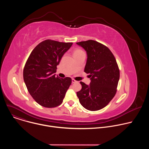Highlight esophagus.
<instances>
[{"mask_svg": "<svg viewBox=\"0 0 149 149\" xmlns=\"http://www.w3.org/2000/svg\"><path fill=\"white\" fill-rule=\"evenodd\" d=\"M77 82V81H75L74 79H72V83H75V82Z\"/></svg>", "mask_w": 149, "mask_h": 149, "instance_id": "1", "label": "esophagus"}]
</instances>
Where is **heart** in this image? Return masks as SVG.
<instances>
[{
    "label": "heart",
    "mask_w": 149,
    "mask_h": 149,
    "mask_svg": "<svg viewBox=\"0 0 149 149\" xmlns=\"http://www.w3.org/2000/svg\"><path fill=\"white\" fill-rule=\"evenodd\" d=\"M84 52L81 49H75L74 52H73V54H74V55H78L79 54H81Z\"/></svg>",
    "instance_id": "obj_1"
}]
</instances>
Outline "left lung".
<instances>
[{"label":"left lung","mask_w":149,"mask_h":149,"mask_svg":"<svg viewBox=\"0 0 149 149\" xmlns=\"http://www.w3.org/2000/svg\"><path fill=\"white\" fill-rule=\"evenodd\" d=\"M87 52L84 72L89 74V86L80 82L82 88L77 93L80 104L90 111L105 107L115 96L120 78L116 59L108 47L94 40L77 42Z\"/></svg>","instance_id":"8db88e82"}]
</instances>
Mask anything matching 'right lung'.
<instances>
[{"label":"right lung","instance_id":"1","mask_svg":"<svg viewBox=\"0 0 149 149\" xmlns=\"http://www.w3.org/2000/svg\"><path fill=\"white\" fill-rule=\"evenodd\" d=\"M72 45V42L45 40L33 49L26 62L23 75L26 88L35 101L44 107L61 104L71 86V78H60L54 74Z\"/></svg>","mask_w":149,"mask_h":149}]
</instances>
